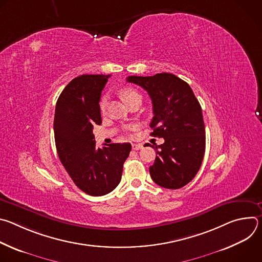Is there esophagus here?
I'll return each instance as SVG.
<instances>
[{"instance_id": "esophagus-1", "label": "esophagus", "mask_w": 262, "mask_h": 262, "mask_svg": "<svg viewBox=\"0 0 262 262\" xmlns=\"http://www.w3.org/2000/svg\"><path fill=\"white\" fill-rule=\"evenodd\" d=\"M143 146L142 144H133L132 145V148L134 149V150H139V149H141Z\"/></svg>"}]
</instances>
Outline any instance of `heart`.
Listing matches in <instances>:
<instances>
[{"label": "heart", "mask_w": 262, "mask_h": 262, "mask_svg": "<svg viewBox=\"0 0 262 262\" xmlns=\"http://www.w3.org/2000/svg\"><path fill=\"white\" fill-rule=\"evenodd\" d=\"M120 96L124 100V102H126L127 104H129L133 100H135L137 98H142L141 94L136 89H133L130 87H125V88L121 89L120 90ZM105 104H106V98L103 97L99 102V106H100V110L102 112L105 110Z\"/></svg>", "instance_id": "obj_1"}]
</instances>
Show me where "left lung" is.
I'll list each match as a JSON object with an SVG mask.
<instances>
[{
	"label": "left lung",
	"mask_w": 262,
	"mask_h": 262,
	"mask_svg": "<svg viewBox=\"0 0 262 262\" xmlns=\"http://www.w3.org/2000/svg\"><path fill=\"white\" fill-rule=\"evenodd\" d=\"M145 89L152 100L154 137L165 143L156 148L152 180L166 189L188 184L199 171L205 152V128L201 105L190 85L172 73L154 77L130 76L126 80ZM145 147V146H144Z\"/></svg>",
	"instance_id": "obj_1"
}]
</instances>
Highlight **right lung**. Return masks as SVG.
<instances>
[{
	"mask_svg": "<svg viewBox=\"0 0 262 262\" xmlns=\"http://www.w3.org/2000/svg\"><path fill=\"white\" fill-rule=\"evenodd\" d=\"M104 74H83L60 94L55 110L57 152L65 170L84 193L103 196L119 184L129 143L95 145L93 126L100 125L99 100L107 79Z\"/></svg>",
	"mask_w": 262,
	"mask_h": 262,
	"instance_id": "obj_1",
	"label": "right lung"
}]
</instances>
